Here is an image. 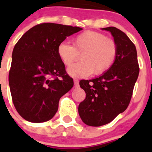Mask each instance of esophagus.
<instances>
[{
	"label": "esophagus",
	"instance_id": "esophagus-1",
	"mask_svg": "<svg viewBox=\"0 0 152 152\" xmlns=\"http://www.w3.org/2000/svg\"><path fill=\"white\" fill-rule=\"evenodd\" d=\"M74 83H75V88H78L79 87V80L77 79L74 80Z\"/></svg>",
	"mask_w": 152,
	"mask_h": 152
}]
</instances>
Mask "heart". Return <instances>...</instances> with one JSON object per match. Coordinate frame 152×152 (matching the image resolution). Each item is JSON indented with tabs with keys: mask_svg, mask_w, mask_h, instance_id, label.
Here are the masks:
<instances>
[{
	"mask_svg": "<svg viewBox=\"0 0 152 152\" xmlns=\"http://www.w3.org/2000/svg\"><path fill=\"white\" fill-rule=\"evenodd\" d=\"M118 45L103 33L88 30L80 33L73 40V45L62 42L58 45V56L65 66H70L80 58L82 61L68 69L75 78L88 77L91 74L101 75L110 69L118 56Z\"/></svg>",
	"mask_w": 152,
	"mask_h": 152,
	"instance_id": "heart-1",
	"label": "heart"
}]
</instances>
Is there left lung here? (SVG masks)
<instances>
[{"label":"left lung","instance_id":"left-lung-1","mask_svg":"<svg viewBox=\"0 0 152 152\" xmlns=\"http://www.w3.org/2000/svg\"><path fill=\"white\" fill-rule=\"evenodd\" d=\"M102 29L110 32L119 51L109 71L99 77L79 83L86 93L85 99L79 104V115L91 126L107 124L126 110L139 74L136 48L126 33L113 26Z\"/></svg>","mask_w":152,"mask_h":152}]
</instances>
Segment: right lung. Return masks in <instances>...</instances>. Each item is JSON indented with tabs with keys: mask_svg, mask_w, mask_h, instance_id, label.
<instances>
[{
	"mask_svg": "<svg viewBox=\"0 0 152 152\" xmlns=\"http://www.w3.org/2000/svg\"><path fill=\"white\" fill-rule=\"evenodd\" d=\"M81 29L42 23L29 29L17 42L9 85L13 105L24 119L43 123L55 116L60 98L74 85L58 56V45Z\"/></svg>",
	"mask_w": 152,
	"mask_h": 152,
	"instance_id": "obj_1",
	"label": "right lung"
}]
</instances>
